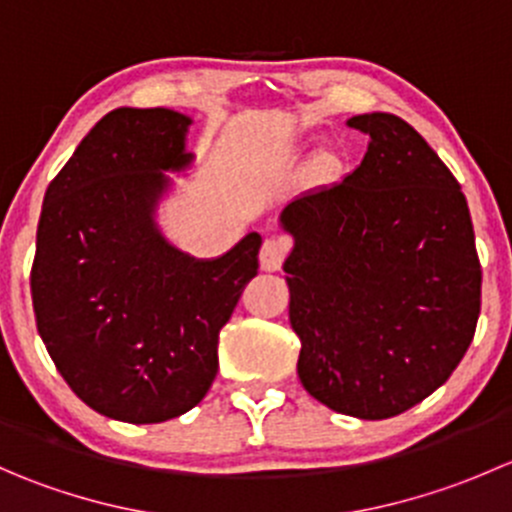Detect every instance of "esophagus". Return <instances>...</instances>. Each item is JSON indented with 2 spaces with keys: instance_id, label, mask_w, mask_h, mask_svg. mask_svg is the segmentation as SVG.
Instances as JSON below:
<instances>
[{
  "instance_id": "34e87169",
  "label": "esophagus",
  "mask_w": 512,
  "mask_h": 512,
  "mask_svg": "<svg viewBox=\"0 0 512 512\" xmlns=\"http://www.w3.org/2000/svg\"><path fill=\"white\" fill-rule=\"evenodd\" d=\"M289 245L292 242L287 240V237L277 235V237H267L265 242H262V250H260V267L265 272H277L282 267V262H285L287 252H289Z\"/></svg>"
}]
</instances>
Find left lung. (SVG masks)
<instances>
[{
  "mask_svg": "<svg viewBox=\"0 0 512 512\" xmlns=\"http://www.w3.org/2000/svg\"><path fill=\"white\" fill-rule=\"evenodd\" d=\"M347 126L369 136L342 183L292 200L280 223L289 322L304 389L366 421L421 404L461 364L480 314V262L466 195L394 113Z\"/></svg>",
  "mask_w": 512,
  "mask_h": 512,
  "instance_id": "8db88e82",
  "label": "left lung"
}]
</instances>
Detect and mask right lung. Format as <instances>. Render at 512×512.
Returning a JSON list of instances; mask_svg holds the SVG:
<instances>
[{
	"mask_svg": "<svg viewBox=\"0 0 512 512\" xmlns=\"http://www.w3.org/2000/svg\"><path fill=\"white\" fill-rule=\"evenodd\" d=\"M193 118L116 108L49 183L36 230L32 302L46 352L76 396L126 423H160L203 401L220 329L257 275V232L215 260L160 235L163 170H185Z\"/></svg>",
	"mask_w": 512,
	"mask_h": 512,
	"instance_id": "1",
	"label": "right lung"
}]
</instances>
